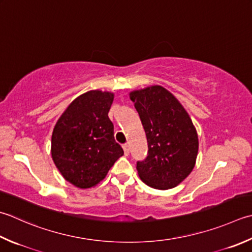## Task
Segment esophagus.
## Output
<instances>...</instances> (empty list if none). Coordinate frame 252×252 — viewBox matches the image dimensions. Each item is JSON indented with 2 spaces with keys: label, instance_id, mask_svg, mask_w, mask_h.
Returning a JSON list of instances; mask_svg holds the SVG:
<instances>
[{
  "label": "esophagus",
  "instance_id": "34e87169",
  "mask_svg": "<svg viewBox=\"0 0 252 252\" xmlns=\"http://www.w3.org/2000/svg\"><path fill=\"white\" fill-rule=\"evenodd\" d=\"M123 151H125V154H126V155H129V153H130V146L127 145V144H125V145H123Z\"/></svg>",
  "mask_w": 252,
  "mask_h": 252
}]
</instances>
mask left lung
<instances>
[{"label":"left lung","mask_w":252,"mask_h":252,"mask_svg":"<svg viewBox=\"0 0 252 252\" xmlns=\"http://www.w3.org/2000/svg\"><path fill=\"white\" fill-rule=\"evenodd\" d=\"M144 127L149 154L137 161L141 180L154 189H172L193 170L199 137L179 100L160 85L129 94Z\"/></svg>","instance_id":"1"}]
</instances>
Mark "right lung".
<instances>
[{"instance_id":"obj_1","label":"right lung","mask_w":252,"mask_h":252,"mask_svg":"<svg viewBox=\"0 0 252 252\" xmlns=\"http://www.w3.org/2000/svg\"><path fill=\"white\" fill-rule=\"evenodd\" d=\"M115 94L88 91L76 97L59 118L51 137V156L63 178L80 189L105 179L123 155L108 117Z\"/></svg>"}]
</instances>
